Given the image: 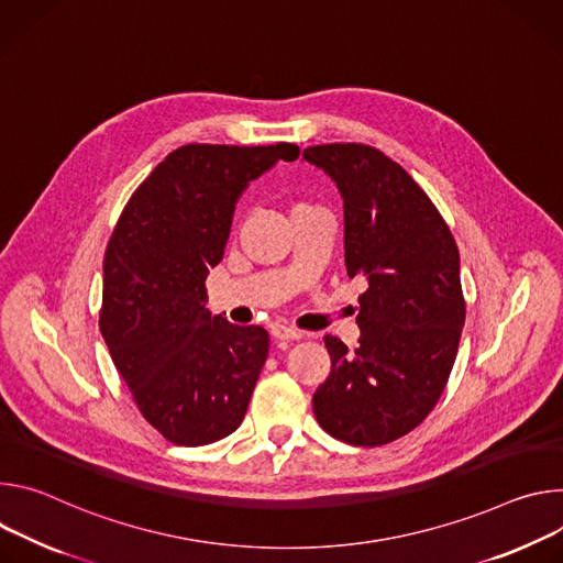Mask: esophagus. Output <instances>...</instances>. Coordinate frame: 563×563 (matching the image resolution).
I'll list each match as a JSON object with an SVG mask.
<instances>
[{"instance_id":"esophagus-1","label":"esophagus","mask_w":563,"mask_h":563,"mask_svg":"<svg viewBox=\"0 0 563 563\" xmlns=\"http://www.w3.org/2000/svg\"><path fill=\"white\" fill-rule=\"evenodd\" d=\"M271 333H273L275 340H282V342H290V340H301V338H303L301 331L290 329V327H286V324H275V327L271 329Z\"/></svg>"}]
</instances>
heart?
Returning <instances> with one entry per match:
<instances>
[{
  "mask_svg": "<svg viewBox=\"0 0 563 563\" xmlns=\"http://www.w3.org/2000/svg\"><path fill=\"white\" fill-rule=\"evenodd\" d=\"M295 208H310V206H306V203H297ZM295 208H292V210H295Z\"/></svg>",
  "mask_w": 563,
  "mask_h": 563,
  "instance_id": "b5f03b06",
  "label": "heart"
}]
</instances>
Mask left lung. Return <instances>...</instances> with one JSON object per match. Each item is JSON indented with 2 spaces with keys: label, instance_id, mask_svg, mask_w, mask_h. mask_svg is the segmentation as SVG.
Wrapping results in <instances>:
<instances>
[{
  "label": "left lung",
  "instance_id": "left-lung-1",
  "mask_svg": "<svg viewBox=\"0 0 563 563\" xmlns=\"http://www.w3.org/2000/svg\"><path fill=\"white\" fill-rule=\"evenodd\" d=\"M344 201V262L364 277L360 346L324 338L331 373L313 396L333 439L387 445L439 402L465 324L461 257L450 225L422 187L380 150L362 143L306 147Z\"/></svg>",
  "mask_w": 563,
  "mask_h": 563
}]
</instances>
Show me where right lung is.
Wrapping results in <instances>:
<instances>
[{"instance_id":"add662e5","label":"right lung","mask_w":563,"mask_h":563,"mask_svg":"<svg viewBox=\"0 0 563 563\" xmlns=\"http://www.w3.org/2000/svg\"><path fill=\"white\" fill-rule=\"evenodd\" d=\"M299 147L183 145L139 185L104 253L100 331L143 418L174 445L225 439L268 357L262 327L206 308L236 199Z\"/></svg>"}]
</instances>
